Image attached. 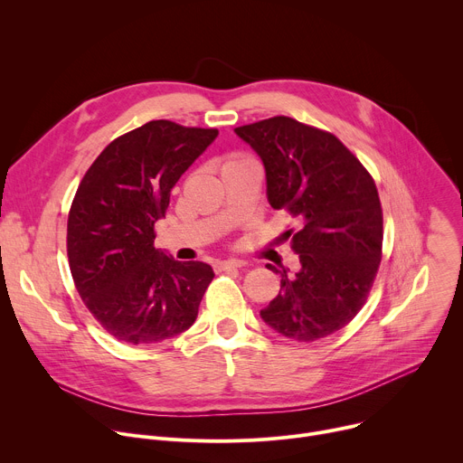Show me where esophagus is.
Instances as JSON below:
<instances>
[{"label": "esophagus", "instance_id": "esophagus-1", "mask_svg": "<svg viewBox=\"0 0 463 463\" xmlns=\"http://www.w3.org/2000/svg\"><path fill=\"white\" fill-rule=\"evenodd\" d=\"M243 266V262H240V260H222V262H216L214 264V271H229V269H238V268H241Z\"/></svg>", "mask_w": 463, "mask_h": 463}]
</instances>
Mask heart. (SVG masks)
<instances>
[{
    "instance_id": "heart-1",
    "label": "heart",
    "mask_w": 463,
    "mask_h": 463,
    "mask_svg": "<svg viewBox=\"0 0 463 463\" xmlns=\"http://www.w3.org/2000/svg\"><path fill=\"white\" fill-rule=\"evenodd\" d=\"M245 162H253V158L247 156V155H241V153H234V155H229L225 164H223V170L225 167H231V165H238V164H245Z\"/></svg>"
}]
</instances>
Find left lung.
<instances>
[{"label":"left lung","instance_id":"8db88e82","mask_svg":"<svg viewBox=\"0 0 463 463\" xmlns=\"http://www.w3.org/2000/svg\"><path fill=\"white\" fill-rule=\"evenodd\" d=\"M264 162L268 199L301 227L282 238L299 255L280 273L279 296L260 310L279 334L316 342L362 310L383 260V206L364 164L328 131L288 116L234 129Z\"/></svg>","mask_w":463,"mask_h":463}]
</instances>
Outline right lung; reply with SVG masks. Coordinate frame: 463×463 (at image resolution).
Returning <instances> with one entry per match:
<instances>
[{"instance_id":"right-lung-1","label":"right lung","mask_w":463,"mask_h":463,"mask_svg":"<svg viewBox=\"0 0 463 463\" xmlns=\"http://www.w3.org/2000/svg\"><path fill=\"white\" fill-rule=\"evenodd\" d=\"M218 129L153 119L112 140L82 177L68 214L75 288L118 342L153 345L188 330L214 271L155 249V223Z\"/></svg>"}]
</instances>
